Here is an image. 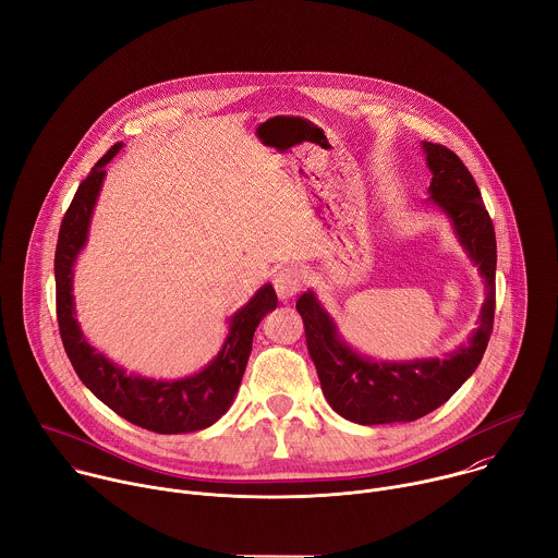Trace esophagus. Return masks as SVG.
I'll return each mask as SVG.
<instances>
[{"label":"esophagus","mask_w":558,"mask_h":558,"mask_svg":"<svg viewBox=\"0 0 558 558\" xmlns=\"http://www.w3.org/2000/svg\"><path fill=\"white\" fill-rule=\"evenodd\" d=\"M272 283H275V290H277L279 299H281V301H288V299H292V296L301 290L303 277H301L299 268H294V266H283V268L277 270Z\"/></svg>","instance_id":"obj_1"}]
</instances>
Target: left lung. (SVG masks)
Returning <instances> with one entry per match:
<instances>
[{
    "mask_svg": "<svg viewBox=\"0 0 558 558\" xmlns=\"http://www.w3.org/2000/svg\"><path fill=\"white\" fill-rule=\"evenodd\" d=\"M430 171L428 204L449 217L453 233L484 279L486 299L469 343L441 359L376 361L356 352L314 290L299 296L307 352L329 407L350 422L374 426L413 422L447 402L477 369L495 318L497 242L482 193L464 162L447 147L422 141Z\"/></svg>",
    "mask_w": 558,
    "mask_h": 558,
    "instance_id": "8db88e82",
    "label": "left lung"
}]
</instances>
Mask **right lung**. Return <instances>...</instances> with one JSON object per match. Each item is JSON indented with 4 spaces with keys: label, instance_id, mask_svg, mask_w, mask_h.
Wrapping results in <instances>:
<instances>
[{
    "label": "right lung",
    "instance_id": "right-lung-1",
    "mask_svg": "<svg viewBox=\"0 0 558 558\" xmlns=\"http://www.w3.org/2000/svg\"><path fill=\"white\" fill-rule=\"evenodd\" d=\"M121 149L123 143H117L92 167L61 221L54 253L61 341L81 383L121 417L162 435L202 430L231 409L246 372L255 329L262 318L277 307V294L272 283H264L251 301L229 318V333L217 356L199 372L184 378L165 380L128 374V369L89 345L76 320L72 294L74 264L87 242L94 206L107 175L105 167Z\"/></svg>",
    "mask_w": 558,
    "mask_h": 558
}]
</instances>
